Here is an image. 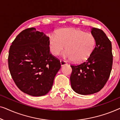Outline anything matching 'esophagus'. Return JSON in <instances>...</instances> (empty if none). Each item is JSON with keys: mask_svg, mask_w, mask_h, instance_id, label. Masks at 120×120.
Segmentation results:
<instances>
[{"mask_svg": "<svg viewBox=\"0 0 120 120\" xmlns=\"http://www.w3.org/2000/svg\"><path fill=\"white\" fill-rule=\"evenodd\" d=\"M60 65H61V66H64V65L67 64V62L64 61V60H60Z\"/></svg>", "mask_w": 120, "mask_h": 120, "instance_id": "esophagus-1", "label": "esophagus"}]
</instances>
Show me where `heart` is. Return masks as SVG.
Masks as SVG:
<instances>
[{
	"label": "heart",
	"mask_w": 120,
	"mask_h": 120,
	"mask_svg": "<svg viewBox=\"0 0 120 120\" xmlns=\"http://www.w3.org/2000/svg\"><path fill=\"white\" fill-rule=\"evenodd\" d=\"M96 41L94 35L86 33L80 29L68 28L60 29L55 34L49 36L50 51L57 56L65 49L64 57L75 63H81L87 60L92 54Z\"/></svg>",
	"instance_id": "heart-1"
}]
</instances>
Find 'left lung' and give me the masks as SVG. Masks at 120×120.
I'll return each mask as SVG.
<instances>
[{
  "label": "left lung",
  "instance_id": "obj_1",
  "mask_svg": "<svg viewBox=\"0 0 120 120\" xmlns=\"http://www.w3.org/2000/svg\"><path fill=\"white\" fill-rule=\"evenodd\" d=\"M96 39V47L87 60L70 65V80L72 89L82 95L94 94L101 91L107 82L112 65L111 42L101 29L92 28Z\"/></svg>",
  "mask_w": 120,
  "mask_h": 120
}]
</instances>
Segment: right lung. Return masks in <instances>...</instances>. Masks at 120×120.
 Masks as SVG:
<instances>
[{"label":"right lung","mask_w":120,"mask_h":120,"mask_svg":"<svg viewBox=\"0 0 120 120\" xmlns=\"http://www.w3.org/2000/svg\"><path fill=\"white\" fill-rule=\"evenodd\" d=\"M49 40L42 32L30 28L22 31L10 47L8 64L12 79L30 96L47 94L60 68V60L50 53Z\"/></svg>","instance_id":"obj_1"}]
</instances>
